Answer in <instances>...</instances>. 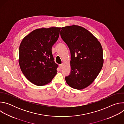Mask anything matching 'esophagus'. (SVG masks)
<instances>
[{
	"label": "esophagus",
	"instance_id": "34e87169",
	"mask_svg": "<svg viewBox=\"0 0 124 124\" xmlns=\"http://www.w3.org/2000/svg\"><path fill=\"white\" fill-rule=\"evenodd\" d=\"M59 67L60 69H62L63 67V64H60L59 65Z\"/></svg>",
	"mask_w": 124,
	"mask_h": 124
}]
</instances>
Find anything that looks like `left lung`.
Here are the masks:
<instances>
[{
	"instance_id": "left-lung-1",
	"label": "left lung",
	"mask_w": 124,
	"mask_h": 124,
	"mask_svg": "<svg viewBox=\"0 0 124 124\" xmlns=\"http://www.w3.org/2000/svg\"><path fill=\"white\" fill-rule=\"evenodd\" d=\"M60 35L70 53V73L66 81L74 89H83L94 81L102 69L101 44L91 33L78 25L62 27Z\"/></svg>"
}]
</instances>
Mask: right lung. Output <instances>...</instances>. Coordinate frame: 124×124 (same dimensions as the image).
Instances as JSON below:
<instances>
[{"label": "right lung", "mask_w": 124, "mask_h": 124, "mask_svg": "<svg viewBox=\"0 0 124 124\" xmlns=\"http://www.w3.org/2000/svg\"><path fill=\"white\" fill-rule=\"evenodd\" d=\"M61 28L33 30L22 40L19 47V65L23 73L37 86L48 84L57 74L51 48L57 41Z\"/></svg>", "instance_id": "1"}]
</instances>
